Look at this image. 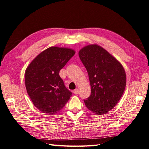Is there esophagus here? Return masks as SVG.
Listing matches in <instances>:
<instances>
[{
    "label": "esophagus",
    "instance_id": "34e87169",
    "mask_svg": "<svg viewBox=\"0 0 149 149\" xmlns=\"http://www.w3.org/2000/svg\"><path fill=\"white\" fill-rule=\"evenodd\" d=\"M72 92H73V93L74 94H78V93H79V89H75L73 91H72Z\"/></svg>",
    "mask_w": 149,
    "mask_h": 149
}]
</instances>
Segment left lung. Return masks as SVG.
<instances>
[{
  "mask_svg": "<svg viewBox=\"0 0 149 149\" xmlns=\"http://www.w3.org/2000/svg\"><path fill=\"white\" fill-rule=\"evenodd\" d=\"M89 75L91 96L84 100L86 107L97 115L112 109L125 89V71L121 64L97 45L86 46L79 52Z\"/></svg>",
  "mask_w": 149,
  "mask_h": 149,
  "instance_id": "1",
  "label": "left lung"
}]
</instances>
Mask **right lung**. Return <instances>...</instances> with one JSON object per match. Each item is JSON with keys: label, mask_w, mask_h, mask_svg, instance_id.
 <instances>
[{"label": "right lung", "mask_w": 149, "mask_h": 149, "mask_svg": "<svg viewBox=\"0 0 149 149\" xmlns=\"http://www.w3.org/2000/svg\"><path fill=\"white\" fill-rule=\"evenodd\" d=\"M75 54L67 48L52 47L40 53L25 72V85L33 104L49 115L59 112L72 96L59 72Z\"/></svg>", "instance_id": "obj_1"}]
</instances>
